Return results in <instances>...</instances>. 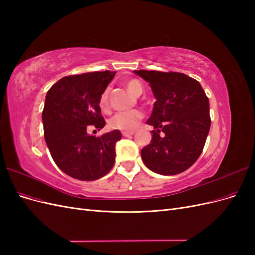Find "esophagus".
Segmentation results:
<instances>
[{
    "label": "esophagus",
    "instance_id": "obj_1",
    "mask_svg": "<svg viewBox=\"0 0 255 255\" xmlns=\"http://www.w3.org/2000/svg\"><path fill=\"white\" fill-rule=\"evenodd\" d=\"M134 134V132L132 130V132H122V136L125 137H128V136H132Z\"/></svg>",
    "mask_w": 255,
    "mask_h": 255
}]
</instances>
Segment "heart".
I'll return each mask as SVG.
<instances>
[{
  "mask_svg": "<svg viewBox=\"0 0 255 255\" xmlns=\"http://www.w3.org/2000/svg\"><path fill=\"white\" fill-rule=\"evenodd\" d=\"M127 87L130 94L134 96H140L142 94V85L136 79H130L127 82ZM110 88H106L99 100V104L103 112L110 111V102H109ZM143 118V113L138 110H132L127 112H120L115 114L109 121V126L114 129L123 130V132H132L134 130L138 123Z\"/></svg>",
  "mask_w": 255,
  "mask_h": 255,
  "instance_id": "b5f03b06",
  "label": "heart"
}]
</instances>
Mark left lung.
<instances>
[{"label": "left lung", "instance_id": "obj_1", "mask_svg": "<svg viewBox=\"0 0 255 255\" xmlns=\"http://www.w3.org/2000/svg\"><path fill=\"white\" fill-rule=\"evenodd\" d=\"M135 73L150 84L156 99L146 121L154 129L151 143L141 150L142 161L150 170L163 175L187 170L201 155L211 128L210 102L202 86L180 72Z\"/></svg>", "mask_w": 255, "mask_h": 255}]
</instances>
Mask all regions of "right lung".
Returning a JSON list of instances; mask_svg holds the SVG:
<instances>
[{
    "label": "right lung",
    "mask_w": 255,
    "mask_h": 255,
    "mask_svg": "<svg viewBox=\"0 0 255 255\" xmlns=\"http://www.w3.org/2000/svg\"><path fill=\"white\" fill-rule=\"evenodd\" d=\"M116 71H96L60 79L49 89L42 111L44 139L61 171L81 181H95L109 173L115 164V129L90 136V125L104 128L99 100Z\"/></svg>",
    "instance_id": "add662e5"
}]
</instances>
